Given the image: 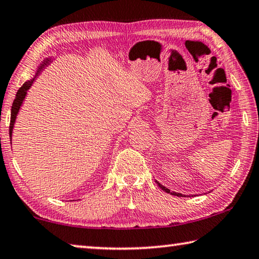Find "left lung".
Instances as JSON below:
<instances>
[{
  "label": "left lung",
  "instance_id": "left-lung-1",
  "mask_svg": "<svg viewBox=\"0 0 259 259\" xmlns=\"http://www.w3.org/2000/svg\"><path fill=\"white\" fill-rule=\"evenodd\" d=\"M156 183L158 184V187H159L161 190H164L165 192H167V193H170V194H174V196H178V197H185L184 194H182V193H178V192H174V191H170L169 189H167L166 187H164V185H161L159 182H157L156 181Z\"/></svg>",
  "mask_w": 259,
  "mask_h": 259
}]
</instances>
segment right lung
Segmentation results:
<instances>
[{"label":"right lung","mask_w":259,"mask_h":259,"mask_svg":"<svg viewBox=\"0 0 259 259\" xmlns=\"http://www.w3.org/2000/svg\"><path fill=\"white\" fill-rule=\"evenodd\" d=\"M49 61H51V59L48 58L47 60H44L43 65L39 66L38 70H37V74L35 75L34 78L30 79V80L25 81L24 85H22L21 88H20L19 90H18V92H17V94H16V98H15V100H13V103H12V107H11V120H10V127H9V133H10V138H12L13 125H15L17 115H18V112H19V109H20L21 104H22V102H24V100H25V97H26V94H27V91L29 90V88H30L31 85H33L34 80H35V78H36V76H37V75L39 74L40 70H42L45 66H48V63H50ZM10 141H11V140H10Z\"/></svg>","instance_id":"obj_1"}]
</instances>
